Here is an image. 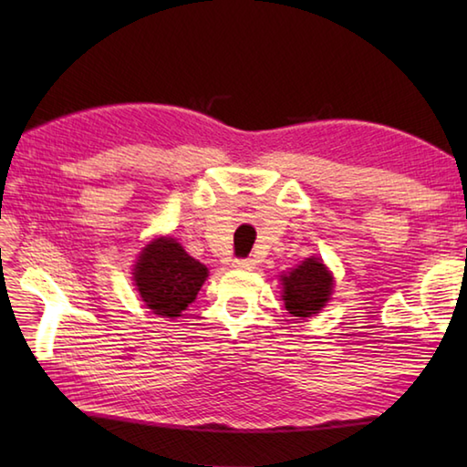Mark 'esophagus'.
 I'll return each instance as SVG.
<instances>
[{"mask_svg": "<svg viewBox=\"0 0 467 467\" xmlns=\"http://www.w3.org/2000/svg\"><path fill=\"white\" fill-rule=\"evenodd\" d=\"M234 269H241V271H253L254 269V261L253 259H236L233 263Z\"/></svg>", "mask_w": 467, "mask_h": 467, "instance_id": "esophagus-1", "label": "esophagus"}]
</instances>
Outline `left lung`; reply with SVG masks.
Wrapping results in <instances>:
<instances>
[{"mask_svg":"<svg viewBox=\"0 0 467 467\" xmlns=\"http://www.w3.org/2000/svg\"><path fill=\"white\" fill-rule=\"evenodd\" d=\"M285 306L293 317H311L329 301L333 276L321 259H305L296 269L283 276Z\"/></svg>","mask_w":467,"mask_h":467,"instance_id":"1","label":"left lung"}]
</instances>
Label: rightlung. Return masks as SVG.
Returning a JSON list of instances; mask_svg holds the SVG:
<instances>
[{
    "mask_svg": "<svg viewBox=\"0 0 467 467\" xmlns=\"http://www.w3.org/2000/svg\"><path fill=\"white\" fill-rule=\"evenodd\" d=\"M206 266L192 259L174 239H156L138 256L134 283L148 309L178 317L191 305L204 279Z\"/></svg>",
    "mask_w": 467,
    "mask_h": 467,
    "instance_id": "1",
    "label": "right lung"
}]
</instances>
